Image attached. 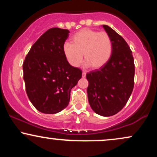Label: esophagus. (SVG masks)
Wrapping results in <instances>:
<instances>
[{"instance_id": "esophagus-1", "label": "esophagus", "mask_w": 157, "mask_h": 157, "mask_svg": "<svg viewBox=\"0 0 157 157\" xmlns=\"http://www.w3.org/2000/svg\"><path fill=\"white\" fill-rule=\"evenodd\" d=\"M86 73L85 72V71H83V72H82V77L84 78V77H86Z\"/></svg>"}]
</instances>
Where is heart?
<instances>
[{
    "label": "heart",
    "mask_w": 157,
    "mask_h": 157,
    "mask_svg": "<svg viewBox=\"0 0 157 157\" xmlns=\"http://www.w3.org/2000/svg\"><path fill=\"white\" fill-rule=\"evenodd\" d=\"M71 43L63 45V52L66 60L73 67L80 66L83 54L87 66L94 69L100 68L107 63L112 54V41L105 32L82 29L74 34Z\"/></svg>",
    "instance_id": "b5f03b06"
}]
</instances>
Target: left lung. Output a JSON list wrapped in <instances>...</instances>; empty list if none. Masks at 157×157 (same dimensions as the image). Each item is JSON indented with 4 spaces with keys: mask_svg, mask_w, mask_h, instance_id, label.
<instances>
[{
    "mask_svg": "<svg viewBox=\"0 0 157 157\" xmlns=\"http://www.w3.org/2000/svg\"><path fill=\"white\" fill-rule=\"evenodd\" d=\"M102 26L112 41V54L102 67L86 74L87 93L93 111L110 117L127 103L134 89L135 68L132 52L126 41L111 27Z\"/></svg>",
    "mask_w": 157,
    "mask_h": 157,
    "instance_id": "1",
    "label": "left lung"
}]
</instances>
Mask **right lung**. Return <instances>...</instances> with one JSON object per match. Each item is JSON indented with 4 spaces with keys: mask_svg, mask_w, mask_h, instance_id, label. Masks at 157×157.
Instances as JSON below:
<instances>
[{
    "mask_svg": "<svg viewBox=\"0 0 157 157\" xmlns=\"http://www.w3.org/2000/svg\"><path fill=\"white\" fill-rule=\"evenodd\" d=\"M69 31L52 28L33 44L23 64L27 96L37 111L56 113L66 109L70 92L82 77L68 63L63 46Z\"/></svg>",
    "mask_w": 157,
    "mask_h": 157,
    "instance_id": "1",
    "label": "right lung"
}]
</instances>
